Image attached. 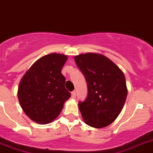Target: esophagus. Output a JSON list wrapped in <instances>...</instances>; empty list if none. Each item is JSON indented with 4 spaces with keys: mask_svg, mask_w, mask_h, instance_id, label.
<instances>
[{
    "mask_svg": "<svg viewBox=\"0 0 153 153\" xmlns=\"http://www.w3.org/2000/svg\"><path fill=\"white\" fill-rule=\"evenodd\" d=\"M76 91H73V92H72V93H71L72 98H76Z\"/></svg>",
    "mask_w": 153,
    "mask_h": 153,
    "instance_id": "esophagus-1",
    "label": "esophagus"
}]
</instances>
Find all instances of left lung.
<instances>
[{
    "instance_id": "1",
    "label": "left lung",
    "mask_w": 153,
    "mask_h": 153,
    "mask_svg": "<svg viewBox=\"0 0 153 153\" xmlns=\"http://www.w3.org/2000/svg\"><path fill=\"white\" fill-rule=\"evenodd\" d=\"M74 60L88 84V96L78 103L82 117L91 127H106L119 116L127 98L124 74L99 54L79 55Z\"/></svg>"
}]
</instances>
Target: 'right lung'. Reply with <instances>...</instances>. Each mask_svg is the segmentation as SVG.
Segmentation results:
<instances>
[{"instance_id": "add662e5", "label": "right lung", "mask_w": 153, "mask_h": 153, "mask_svg": "<svg viewBox=\"0 0 153 153\" xmlns=\"http://www.w3.org/2000/svg\"><path fill=\"white\" fill-rule=\"evenodd\" d=\"M67 56L53 53L40 58L26 72L19 85L18 98L30 119L40 124L58 117L71 94L61 71Z\"/></svg>"}]
</instances>
